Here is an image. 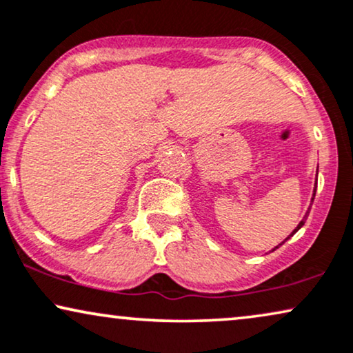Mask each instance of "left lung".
Instances as JSON below:
<instances>
[{"mask_svg":"<svg viewBox=\"0 0 353 353\" xmlns=\"http://www.w3.org/2000/svg\"><path fill=\"white\" fill-rule=\"evenodd\" d=\"M314 192H316V185H314ZM313 200H314V194H313V196H312V201H313ZM308 213H310V208H308V211H307V214H305V216H303V219H302V221H300V223H299V225H297V228H295V229H294V231H292V234H290V236H294V234H295V232H297V231H299V229H300V228H302V225L305 224V221H307V216H308ZM290 236H289V237H290ZM289 237H288V239H289ZM288 239H285V241H288ZM285 241H284V242H285ZM284 242H281V243H279V245H283V243H284ZM279 245H276L274 248H272V250H276V248H279Z\"/></svg>","mask_w":353,"mask_h":353,"instance_id":"8db88e82","label":"left lung"}]
</instances>
